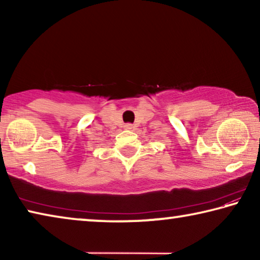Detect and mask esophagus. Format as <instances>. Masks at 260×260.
Wrapping results in <instances>:
<instances>
[{
  "label": "esophagus",
  "mask_w": 260,
  "mask_h": 260,
  "mask_svg": "<svg viewBox=\"0 0 260 260\" xmlns=\"http://www.w3.org/2000/svg\"><path fill=\"white\" fill-rule=\"evenodd\" d=\"M124 127H125V129H132V128H133V125H132V124H125Z\"/></svg>",
  "instance_id": "1"
}]
</instances>
